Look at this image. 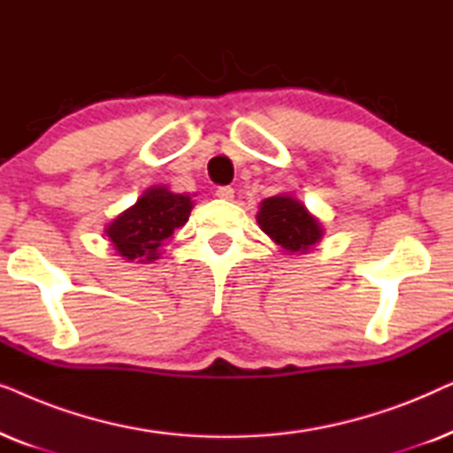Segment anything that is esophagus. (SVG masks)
<instances>
[{
	"label": "esophagus",
	"mask_w": 453,
	"mask_h": 453,
	"mask_svg": "<svg viewBox=\"0 0 453 453\" xmlns=\"http://www.w3.org/2000/svg\"><path fill=\"white\" fill-rule=\"evenodd\" d=\"M216 197H220V200L231 202L233 197H234V189L228 188V185H222V188L216 189Z\"/></svg>",
	"instance_id": "34e87169"
}]
</instances>
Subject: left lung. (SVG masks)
<instances>
[{
	"label": "left lung",
	"instance_id": "obj_1",
	"mask_svg": "<svg viewBox=\"0 0 453 453\" xmlns=\"http://www.w3.org/2000/svg\"><path fill=\"white\" fill-rule=\"evenodd\" d=\"M257 225L288 253H307L324 237L321 222L293 196H272L259 203Z\"/></svg>",
	"mask_w": 453,
	"mask_h": 453
}]
</instances>
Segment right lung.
Segmentation results:
<instances>
[{"label":"right lung","mask_w":453,"mask_h":453,"mask_svg":"<svg viewBox=\"0 0 453 453\" xmlns=\"http://www.w3.org/2000/svg\"><path fill=\"white\" fill-rule=\"evenodd\" d=\"M189 196L173 194L165 185H154L104 228L113 250L129 262L150 264L160 257V245L189 219Z\"/></svg>","instance_id":"obj_1"}]
</instances>
